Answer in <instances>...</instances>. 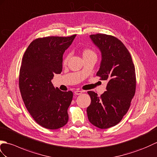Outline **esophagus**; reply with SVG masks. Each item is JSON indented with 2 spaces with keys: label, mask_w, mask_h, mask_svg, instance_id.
Instances as JSON below:
<instances>
[{
  "label": "esophagus",
  "mask_w": 157,
  "mask_h": 157,
  "mask_svg": "<svg viewBox=\"0 0 157 157\" xmlns=\"http://www.w3.org/2000/svg\"><path fill=\"white\" fill-rule=\"evenodd\" d=\"M82 93V90H75V95H81Z\"/></svg>",
  "instance_id": "obj_1"
}]
</instances>
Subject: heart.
<instances>
[{
	"mask_svg": "<svg viewBox=\"0 0 157 157\" xmlns=\"http://www.w3.org/2000/svg\"><path fill=\"white\" fill-rule=\"evenodd\" d=\"M90 55H95V52L92 51L91 50L88 49V48H86V49L83 50L82 51V56L83 57H86V56H89ZM68 60V56H66L63 60V63L64 64H67Z\"/></svg>",
	"mask_w": 157,
	"mask_h": 157,
	"instance_id": "1",
	"label": "heart"
}]
</instances>
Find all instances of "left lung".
I'll return each instance as SVG.
<instances>
[{
    "label": "left lung",
    "instance_id": "obj_1",
    "mask_svg": "<svg viewBox=\"0 0 157 157\" xmlns=\"http://www.w3.org/2000/svg\"><path fill=\"white\" fill-rule=\"evenodd\" d=\"M90 38L101 53L97 76L107 84L100 97L88 91L91 103L86 112L93 125L107 129L119 123L130 108L136 86L135 67L130 52L116 37L97 33Z\"/></svg>",
    "mask_w": 157,
    "mask_h": 157
}]
</instances>
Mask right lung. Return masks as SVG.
Here are the masks:
<instances>
[{"instance_id": "right-lung-1", "label": "right lung", "mask_w": 157, "mask_h": 157, "mask_svg": "<svg viewBox=\"0 0 157 157\" xmlns=\"http://www.w3.org/2000/svg\"><path fill=\"white\" fill-rule=\"evenodd\" d=\"M76 36L38 38L22 59L19 84L24 104L34 120L50 130L63 127L68 121L73 93L55 88L52 79L61 73L62 56Z\"/></svg>"}]
</instances>
